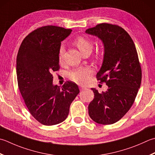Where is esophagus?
<instances>
[{
    "label": "esophagus",
    "mask_w": 155,
    "mask_h": 155,
    "mask_svg": "<svg viewBox=\"0 0 155 155\" xmlns=\"http://www.w3.org/2000/svg\"><path fill=\"white\" fill-rule=\"evenodd\" d=\"M79 89L81 91H83L84 89H87V87L85 86H83V85H80L79 86Z\"/></svg>",
    "instance_id": "34e87169"
}]
</instances>
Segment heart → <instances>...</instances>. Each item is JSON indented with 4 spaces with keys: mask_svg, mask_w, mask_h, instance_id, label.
I'll list each match as a JSON object with an SVG mask.
<instances>
[{
    "mask_svg": "<svg viewBox=\"0 0 155 155\" xmlns=\"http://www.w3.org/2000/svg\"><path fill=\"white\" fill-rule=\"evenodd\" d=\"M74 44L82 53L90 52L93 49V43L90 39L85 37H78L75 39ZM64 48L60 49L58 54V61L60 64L63 63ZM93 74V71L90 68H79L75 69L69 73V77L74 83L78 84H84L89 80Z\"/></svg>",
    "mask_w": 155,
    "mask_h": 155,
    "instance_id": "1",
    "label": "heart"
}]
</instances>
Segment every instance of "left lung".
Masks as SVG:
<instances>
[{"label": "left lung", "instance_id": "left-lung-1", "mask_svg": "<svg viewBox=\"0 0 155 155\" xmlns=\"http://www.w3.org/2000/svg\"><path fill=\"white\" fill-rule=\"evenodd\" d=\"M85 33L104 44V59L97 78L108 87L101 93L91 88L94 99L88 107L89 116L97 124H114L129 111L140 89L142 71L137 51L131 37L120 26L101 23Z\"/></svg>", "mask_w": 155, "mask_h": 155}]
</instances>
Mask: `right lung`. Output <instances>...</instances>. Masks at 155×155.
I'll use <instances>...</instances> for the list:
<instances>
[{
    "instance_id": "add662e5",
    "label": "right lung",
    "mask_w": 155,
    "mask_h": 155,
    "mask_svg": "<svg viewBox=\"0 0 155 155\" xmlns=\"http://www.w3.org/2000/svg\"><path fill=\"white\" fill-rule=\"evenodd\" d=\"M71 31L57 26L41 27L26 36L17 54L16 72L21 94L30 114L45 126L64 121L79 93L77 84L72 81L61 88L54 85L51 74L60 68L61 41Z\"/></svg>"
}]
</instances>
